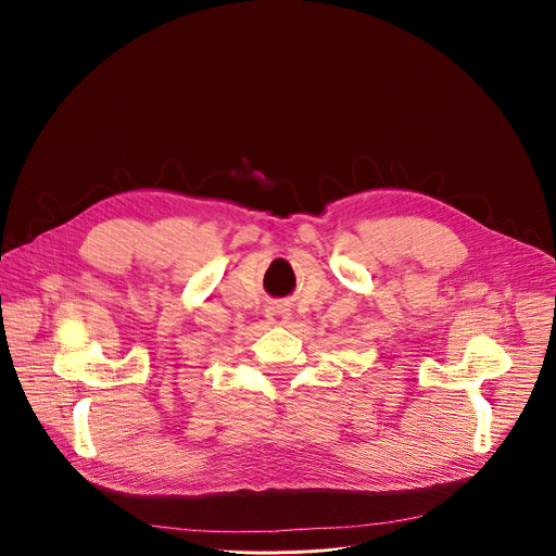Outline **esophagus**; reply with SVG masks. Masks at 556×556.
<instances>
[{"mask_svg":"<svg viewBox=\"0 0 556 556\" xmlns=\"http://www.w3.org/2000/svg\"><path fill=\"white\" fill-rule=\"evenodd\" d=\"M265 316H268V320L273 323V325H286L288 320H291V313H288V308H283V306H270L268 311H265Z\"/></svg>","mask_w":556,"mask_h":556,"instance_id":"34e87169","label":"esophagus"}]
</instances>
